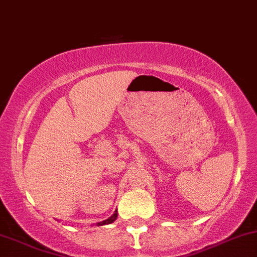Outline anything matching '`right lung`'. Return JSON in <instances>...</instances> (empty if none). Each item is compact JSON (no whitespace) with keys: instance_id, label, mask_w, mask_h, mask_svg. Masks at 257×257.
Here are the masks:
<instances>
[{"instance_id":"right-lung-1","label":"right lung","mask_w":257,"mask_h":257,"mask_svg":"<svg viewBox=\"0 0 257 257\" xmlns=\"http://www.w3.org/2000/svg\"><path fill=\"white\" fill-rule=\"evenodd\" d=\"M115 218H117V211H114V213H113V215H112L111 217H109V218H107V219H105V221H102V222H98L97 225H103V224L113 223V222L115 221Z\"/></svg>"}]
</instances>
